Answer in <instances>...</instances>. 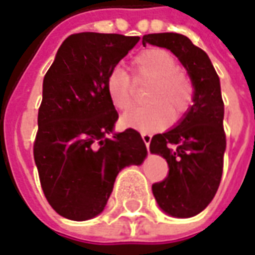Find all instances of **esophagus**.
Returning a JSON list of instances; mask_svg holds the SVG:
<instances>
[{
  "mask_svg": "<svg viewBox=\"0 0 255 255\" xmlns=\"http://www.w3.org/2000/svg\"><path fill=\"white\" fill-rule=\"evenodd\" d=\"M141 137H143V141H144L145 145H147V148H148V145H150L151 141V134L150 133H147V131H141Z\"/></svg>",
  "mask_w": 255,
  "mask_h": 255,
  "instance_id": "34e87169",
  "label": "esophagus"
}]
</instances>
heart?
<instances>
[{"mask_svg": "<svg viewBox=\"0 0 255 255\" xmlns=\"http://www.w3.org/2000/svg\"><path fill=\"white\" fill-rule=\"evenodd\" d=\"M134 80H150L144 107L133 110L124 117V124L140 130H157L189 111L194 98L190 77L176 66L168 51L148 48L140 52L131 64ZM105 90L111 104L118 111L130 110L134 104V87L130 75L121 68L108 73Z\"/></svg>", "mask_w": 255, "mask_h": 255, "instance_id": "b5f03b06", "label": "heart"}]
</instances>
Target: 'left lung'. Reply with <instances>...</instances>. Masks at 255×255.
I'll return each mask as SVG.
<instances>
[{
    "label": "left lung",
    "instance_id": "obj_1",
    "mask_svg": "<svg viewBox=\"0 0 255 255\" xmlns=\"http://www.w3.org/2000/svg\"><path fill=\"white\" fill-rule=\"evenodd\" d=\"M171 50L182 62L194 87L193 105L171 130L152 136L150 151L168 162V176L152 184L161 210L176 218H190L204 210L218 190L226 136L224 101L217 72L208 55L183 34L154 33L143 37Z\"/></svg>",
    "mask_w": 255,
    "mask_h": 255
}]
</instances>
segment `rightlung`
<instances>
[{"label":"right lung","mask_w":255,"mask_h":255,"mask_svg":"<svg viewBox=\"0 0 255 255\" xmlns=\"http://www.w3.org/2000/svg\"><path fill=\"white\" fill-rule=\"evenodd\" d=\"M138 40L72 34L44 76L33 154L44 196L64 218L87 221L101 214L118 173L147 155L140 133L131 128L108 138L118 112L105 80Z\"/></svg>","instance_id":"right-lung-1"}]
</instances>
